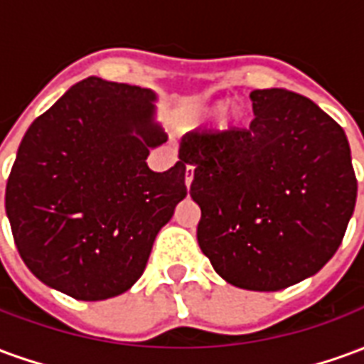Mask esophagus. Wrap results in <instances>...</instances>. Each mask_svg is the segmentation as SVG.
I'll return each instance as SVG.
<instances>
[{"label": "esophagus", "mask_w": 364, "mask_h": 364, "mask_svg": "<svg viewBox=\"0 0 364 364\" xmlns=\"http://www.w3.org/2000/svg\"><path fill=\"white\" fill-rule=\"evenodd\" d=\"M193 177H195V166H187V169H185V185H187V189L193 183Z\"/></svg>", "instance_id": "34e87169"}]
</instances>
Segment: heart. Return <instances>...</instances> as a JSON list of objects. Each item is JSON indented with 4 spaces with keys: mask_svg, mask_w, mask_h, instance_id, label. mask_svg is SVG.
Listing matches in <instances>:
<instances>
[{
    "mask_svg": "<svg viewBox=\"0 0 364 364\" xmlns=\"http://www.w3.org/2000/svg\"><path fill=\"white\" fill-rule=\"evenodd\" d=\"M210 112H214L213 109H200V111L193 112V114H191V120H203V119H206Z\"/></svg>",
    "mask_w": 364,
    "mask_h": 364,
    "instance_id": "b5f03b06",
    "label": "heart"
}]
</instances>
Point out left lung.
Listing matches in <instances>:
<instances>
[{"label":"left lung","mask_w":364,"mask_h":364,"mask_svg":"<svg viewBox=\"0 0 364 364\" xmlns=\"http://www.w3.org/2000/svg\"><path fill=\"white\" fill-rule=\"evenodd\" d=\"M247 128L195 130L179 158L195 166L197 240L216 273L247 290L312 277L341 245L357 200L343 128L308 97L253 90Z\"/></svg>","instance_id":"8db88e82"}]
</instances>
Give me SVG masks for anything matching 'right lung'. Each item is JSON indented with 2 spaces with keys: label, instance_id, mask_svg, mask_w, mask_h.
<instances>
[{
  "label": "right lung",
  "instance_id": "1",
  "mask_svg": "<svg viewBox=\"0 0 364 364\" xmlns=\"http://www.w3.org/2000/svg\"><path fill=\"white\" fill-rule=\"evenodd\" d=\"M156 93L87 77L28 127L5 187L21 259L38 281L75 300L122 294L187 197V161L151 171L167 142L154 122Z\"/></svg>",
  "mask_w": 364,
  "mask_h": 364
}]
</instances>
